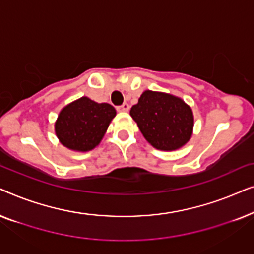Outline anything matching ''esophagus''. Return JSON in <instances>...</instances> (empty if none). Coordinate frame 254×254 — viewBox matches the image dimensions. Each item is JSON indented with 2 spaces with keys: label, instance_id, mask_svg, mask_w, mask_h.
<instances>
[{
  "label": "esophagus",
  "instance_id": "esophagus-1",
  "mask_svg": "<svg viewBox=\"0 0 254 254\" xmlns=\"http://www.w3.org/2000/svg\"><path fill=\"white\" fill-rule=\"evenodd\" d=\"M117 110L119 111V112H127V111L129 110V105H128L127 103H124L121 106H118Z\"/></svg>",
  "mask_w": 254,
  "mask_h": 254
}]
</instances>
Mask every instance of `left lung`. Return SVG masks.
I'll return each instance as SVG.
<instances>
[{
    "label": "left lung",
    "instance_id": "left-lung-1",
    "mask_svg": "<svg viewBox=\"0 0 254 254\" xmlns=\"http://www.w3.org/2000/svg\"><path fill=\"white\" fill-rule=\"evenodd\" d=\"M130 116L152 147L163 151L182 148L192 136V109L179 97L145 90Z\"/></svg>",
    "mask_w": 254,
    "mask_h": 254
}]
</instances>
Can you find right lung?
Masks as SVG:
<instances>
[{
    "instance_id": "obj_1",
    "label": "right lung",
    "mask_w": 254,
    "mask_h": 254,
    "mask_svg": "<svg viewBox=\"0 0 254 254\" xmlns=\"http://www.w3.org/2000/svg\"><path fill=\"white\" fill-rule=\"evenodd\" d=\"M116 114V109L110 104L82 97L61 110L55 123V134L70 150L90 151L100 143Z\"/></svg>"
}]
</instances>
